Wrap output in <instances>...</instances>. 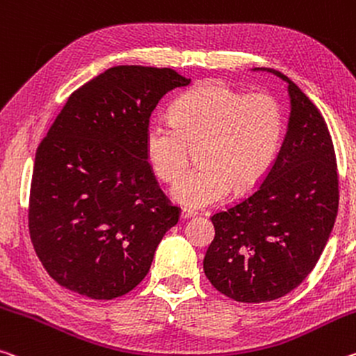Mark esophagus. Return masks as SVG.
<instances>
[{"instance_id": "esophagus-1", "label": "esophagus", "mask_w": 356, "mask_h": 356, "mask_svg": "<svg viewBox=\"0 0 356 356\" xmlns=\"http://www.w3.org/2000/svg\"><path fill=\"white\" fill-rule=\"evenodd\" d=\"M196 216V211H193V209H188V207H184L182 212H180V217L182 218H191Z\"/></svg>"}]
</instances>
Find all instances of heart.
I'll list each match as a JSON object with an SVG mask.
<instances>
[{
    "label": "heart",
    "instance_id": "obj_1",
    "mask_svg": "<svg viewBox=\"0 0 356 356\" xmlns=\"http://www.w3.org/2000/svg\"><path fill=\"white\" fill-rule=\"evenodd\" d=\"M284 109L274 95H242L222 81L196 83L174 101L171 120L155 118L145 133L152 171L174 182L198 150L200 168L180 177L172 196L188 207L222 201L259 184L284 136Z\"/></svg>",
    "mask_w": 356,
    "mask_h": 356
}]
</instances>
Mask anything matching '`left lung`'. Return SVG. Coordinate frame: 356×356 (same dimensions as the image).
Here are the masks:
<instances>
[{
	"label": "left lung",
	"instance_id": "obj_1",
	"mask_svg": "<svg viewBox=\"0 0 356 356\" xmlns=\"http://www.w3.org/2000/svg\"><path fill=\"white\" fill-rule=\"evenodd\" d=\"M277 156L249 195L212 213L216 236L204 274L238 302H266L295 290L312 273L334 227L339 177L325 118L296 83Z\"/></svg>",
	"mask_w": 356,
	"mask_h": 356
}]
</instances>
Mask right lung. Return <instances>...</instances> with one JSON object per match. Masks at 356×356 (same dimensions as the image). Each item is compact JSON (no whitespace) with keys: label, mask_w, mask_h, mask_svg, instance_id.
Listing matches in <instances>:
<instances>
[{"label":"right lung","mask_w":356,"mask_h":356,"mask_svg":"<svg viewBox=\"0 0 356 356\" xmlns=\"http://www.w3.org/2000/svg\"><path fill=\"white\" fill-rule=\"evenodd\" d=\"M190 79L171 67L114 66L71 93L39 144L28 229L61 286L114 300L147 275L179 222L145 155L152 112Z\"/></svg>","instance_id":"right-lung-1"}]
</instances>
